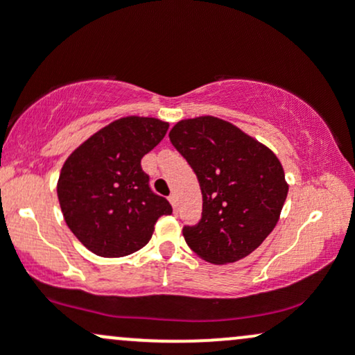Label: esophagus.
I'll return each mask as SVG.
<instances>
[{
  "instance_id": "obj_1",
  "label": "esophagus",
  "mask_w": 355,
  "mask_h": 355,
  "mask_svg": "<svg viewBox=\"0 0 355 355\" xmlns=\"http://www.w3.org/2000/svg\"><path fill=\"white\" fill-rule=\"evenodd\" d=\"M168 200H170V203H172L173 210H177V195L172 193V195H170V197H168Z\"/></svg>"
}]
</instances>
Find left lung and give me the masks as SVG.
Returning a JSON list of instances; mask_svg holds the SVG:
<instances>
[{
    "label": "left lung",
    "instance_id": "left-lung-1",
    "mask_svg": "<svg viewBox=\"0 0 355 355\" xmlns=\"http://www.w3.org/2000/svg\"><path fill=\"white\" fill-rule=\"evenodd\" d=\"M202 190V218L183 227L187 245L210 263L250 255L274 230L287 198L282 164L266 145L215 116L178 121L168 133Z\"/></svg>",
    "mask_w": 355,
    "mask_h": 355
}]
</instances>
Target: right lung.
Masks as SVG:
<instances>
[{"mask_svg":"<svg viewBox=\"0 0 355 355\" xmlns=\"http://www.w3.org/2000/svg\"><path fill=\"white\" fill-rule=\"evenodd\" d=\"M168 123L125 116L98 130L73 152L58 178L67 225L88 250L125 257L148 243L172 205L150 189L141 158L164 140Z\"/></svg>","mask_w":355,"mask_h":355,"instance_id":"right-lung-1","label":"right lung"}]
</instances>
